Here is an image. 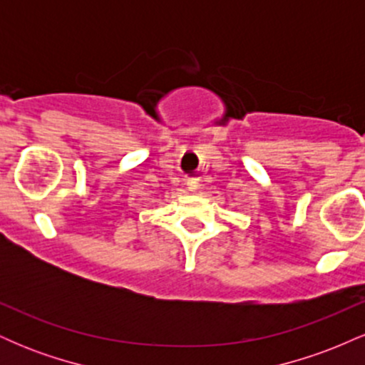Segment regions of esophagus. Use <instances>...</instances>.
<instances>
[{"instance_id":"1","label":"esophagus","mask_w":365,"mask_h":365,"mask_svg":"<svg viewBox=\"0 0 365 365\" xmlns=\"http://www.w3.org/2000/svg\"><path fill=\"white\" fill-rule=\"evenodd\" d=\"M187 188L192 192V194H195V192L200 188V182H199V180H188Z\"/></svg>"}]
</instances>
